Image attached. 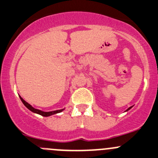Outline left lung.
<instances>
[{
  "mask_svg": "<svg viewBox=\"0 0 158 158\" xmlns=\"http://www.w3.org/2000/svg\"><path fill=\"white\" fill-rule=\"evenodd\" d=\"M132 107H133V106H131V107H130V108H129V109H127V110H126V112H127V111H129V110H130V109H131V108H132Z\"/></svg>",
  "mask_w": 158,
  "mask_h": 158,
  "instance_id": "8db88e82",
  "label": "left lung"
}]
</instances>
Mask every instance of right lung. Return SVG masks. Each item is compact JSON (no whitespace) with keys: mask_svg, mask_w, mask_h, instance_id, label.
<instances>
[{"mask_svg":"<svg viewBox=\"0 0 158 158\" xmlns=\"http://www.w3.org/2000/svg\"><path fill=\"white\" fill-rule=\"evenodd\" d=\"M19 98H20L21 101L22 102V103H23L24 105H25V107L27 108V109H29L31 112H34V113H36V114H39V115H42V116H44V117H48V116H50V115H54V114H57V113H60V112H63V111L65 109H59V110H55V111H51V112H43V111L42 110H40V109H35L34 107H32V106H31L30 104H28L27 102H25V100H24L23 98H22V97H21L20 95H19Z\"/></svg>","mask_w":158,"mask_h":158,"instance_id":"1","label":"right lung"}]
</instances>
